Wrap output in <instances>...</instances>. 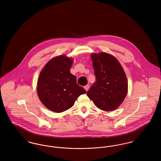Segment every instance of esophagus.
Listing matches in <instances>:
<instances>
[{
  "instance_id": "esophagus-1",
  "label": "esophagus",
  "mask_w": 161,
  "mask_h": 161,
  "mask_svg": "<svg viewBox=\"0 0 161 161\" xmlns=\"http://www.w3.org/2000/svg\"><path fill=\"white\" fill-rule=\"evenodd\" d=\"M89 87H90V86L89 85H86V86H84V89L86 91H88V90L89 89Z\"/></svg>"
}]
</instances>
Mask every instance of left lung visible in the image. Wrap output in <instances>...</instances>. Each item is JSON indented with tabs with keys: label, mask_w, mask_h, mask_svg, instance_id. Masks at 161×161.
<instances>
[{
	"label": "left lung",
	"mask_w": 161,
	"mask_h": 161,
	"mask_svg": "<svg viewBox=\"0 0 161 161\" xmlns=\"http://www.w3.org/2000/svg\"><path fill=\"white\" fill-rule=\"evenodd\" d=\"M96 81L87 92L96 106L106 112L116 110L128 92V81L121 63L114 55L101 52L91 54Z\"/></svg>",
	"instance_id": "left-lung-1"
}]
</instances>
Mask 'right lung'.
Returning <instances> with one entry per match:
<instances>
[{
  "label": "right lung",
  "instance_id": "add662e5",
  "mask_svg": "<svg viewBox=\"0 0 161 161\" xmlns=\"http://www.w3.org/2000/svg\"><path fill=\"white\" fill-rule=\"evenodd\" d=\"M73 61V58L64 55L56 56L47 61L39 74L38 98L47 108L55 113L68 110L80 95L86 92L70 72Z\"/></svg>",
  "mask_w": 161,
  "mask_h": 161
}]
</instances>
